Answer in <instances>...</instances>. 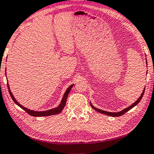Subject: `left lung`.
I'll return each instance as SVG.
<instances>
[{
  "mask_svg": "<svg viewBox=\"0 0 154 154\" xmlns=\"http://www.w3.org/2000/svg\"><path fill=\"white\" fill-rule=\"evenodd\" d=\"M146 62H147V60H146ZM145 88H144L143 91V92H142V94H141L140 97H139V98L138 99V100H136V101H135L134 103L131 104L130 106L128 107V108H125L124 109H123V110L120 111V112H106V111H105V110H101V109L95 108L94 106H92V103H91V102H90V106H91L92 108H93V109H94V110L99 112H100V113H102V114H106V115L110 116H114V117H115V116H120L123 115V114H124L125 113H126L127 112L130 110V109H131V108H133L134 106H136V105H137V104L139 103V102H140L141 99L143 98V94H144V92H145Z\"/></svg>",
  "mask_w": 154,
  "mask_h": 154,
  "instance_id": "left-lung-1",
  "label": "left lung"
}]
</instances>
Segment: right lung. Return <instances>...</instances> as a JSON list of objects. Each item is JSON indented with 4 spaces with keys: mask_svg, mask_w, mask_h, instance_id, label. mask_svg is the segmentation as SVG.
Instances as JSON below:
<instances>
[{
    "mask_svg": "<svg viewBox=\"0 0 154 154\" xmlns=\"http://www.w3.org/2000/svg\"><path fill=\"white\" fill-rule=\"evenodd\" d=\"M74 86V84H72L71 86H69L67 88V90H66L65 93L64 94V96H63V98L62 99V101H61L60 104L58 106L57 108H53V109H48V110H46V111H42V112H38V111H34V110H31V109H29L28 108H25V107H24L20 105V103H18V101H16V99L14 98V97L13 96V94H12L11 92L10 89H9V85L7 84V86H8V90H9V94H10V96L11 97V99H13V101H14V103H15L16 105H18L19 107H20L22 109H23L24 111L26 112H27L29 114H30L31 116H51V115H54V114H59L62 111V109H64L66 103V99H67V97H68V95L69 94V92L70 91V90L72 88V86Z\"/></svg>",
    "mask_w": 154,
    "mask_h": 154,
    "instance_id": "obj_1",
    "label": "right lung"
}]
</instances>
